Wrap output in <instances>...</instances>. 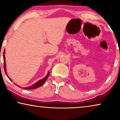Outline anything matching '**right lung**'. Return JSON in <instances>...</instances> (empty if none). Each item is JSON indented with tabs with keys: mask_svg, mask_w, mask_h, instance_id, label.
<instances>
[{
	"mask_svg": "<svg viewBox=\"0 0 120 120\" xmlns=\"http://www.w3.org/2000/svg\"><path fill=\"white\" fill-rule=\"evenodd\" d=\"M5 50H4V53H3V59H4V71H5V73L6 75H7L8 78L10 80H11V81H12V80L10 78H9V76L8 75V74H7V71H6V63H5ZM49 75H50V73H49V71H48V73H47V74L46 75V76L45 78H44L43 79H41L39 80V81H37V82L34 83L33 85H31V86H29V87H21L19 86V85H16L15 83H14V84H15L16 85H17L19 87L22 88H23L24 90H33V89H35V88H37L41 86L42 85L44 84V83H45V82L46 81V80L47 79V78H48V77L49 76Z\"/></svg>",
	"mask_w": 120,
	"mask_h": 120,
	"instance_id": "obj_1",
	"label": "right lung"
}]
</instances>
